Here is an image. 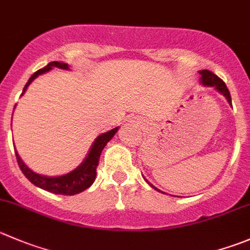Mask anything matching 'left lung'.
Wrapping results in <instances>:
<instances>
[{"mask_svg": "<svg viewBox=\"0 0 250 250\" xmlns=\"http://www.w3.org/2000/svg\"><path fill=\"white\" fill-rule=\"evenodd\" d=\"M200 74H202V78L200 79H202V83L204 84V85L215 86V88L222 94V95H225V98L227 99V101H229V104H232L229 90L227 89L226 84H225V82L222 81V79H220L216 74L212 73L211 71H208V69H203V71H200ZM147 183H149V182H147ZM150 186L152 187V184H150ZM152 188H155V187H152ZM155 189H156V188H155Z\"/></svg>", "mask_w": 250, "mask_h": 250, "instance_id": "1", "label": "left lung"}]
</instances>
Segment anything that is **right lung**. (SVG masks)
<instances>
[{
	"label": "right lung",
	"instance_id": "right-lung-1",
	"mask_svg": "<svg viewBox=\"0 0 250 250\" xmlns=\"http://www.w3.org/2000/svg\"><path fill=\"white\" fill-rule=\"evenodd\" d=\"M52 67H58V68L62 69H68V64L63 63V62H50L46 67L36 71L33 76L29 78L28 83L25 84L23 89V93L26 90V88L29 86V84L39 76V74H42L45 72L50 71ZM118 128H113L110 132L105 133V134H101L96 138V140L94 142L93 146H91L90 151H89L88 156L84 160L83 164L76 168L74 171H72L71 173H67L64 176L60 177H46L41 176V174L35 173V172L31 171L30 168L24 165V162L21 161V157H19L18 152L16 151V157L17 162H18L19 167H21V172L24 173V176L29 179L33 184H35L36 187L41 188V189H45L47 192L55 193V194H62V195H74L78 194V193L83 192V190L88 189L89 187L94 183L96 177V167L99 165V160H100V155L103 152L105 145L112 139L113 135L116 134Z\"/></svg>",
	"mask_w": 250,
	"mask_h": 250
}]
</instances>
